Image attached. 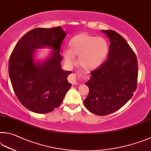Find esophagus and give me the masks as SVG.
Returning <instances> with one entry per match:
<instances>
[{
  "instance_id": "1",
  "label": "esophagus",
  "mask_w": 151,
  "mask_h": 151,
  "mask_svg": "<svg viewBox=\"0 0 151 151\" xmlns=\"http://www.w3.org/2000/svg\"><path fill=\"white\" fill-rule=\"evenodd\" d=\"M69 81L70 82L73 84V85H76V84L78 83L77 81V77H76V75L75 73H72L70 76V78H69Z\"/></svg>"
}]
</instances>
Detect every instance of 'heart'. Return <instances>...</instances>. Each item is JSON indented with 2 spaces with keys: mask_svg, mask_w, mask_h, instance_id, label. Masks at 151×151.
<instances>
[{
  "mask_svg": "<svg viewBox=\"0 0 151 151\" xmlns=\"http://www.w3.org/2000/svg\"><path fill=\"white\" fill-rule=\"evenodd\" d=\"M109 46L106 39L88 33H80L69 41V49H63L62 55L66 64L72 65L75 56L84 70H96L105 62L109 54Z\"/></svg>",
  "mask_w": 151,
  "mask_h": 151,
  "instance_id": "b5f03b06",
  "label": "heart"
}]
</instances>
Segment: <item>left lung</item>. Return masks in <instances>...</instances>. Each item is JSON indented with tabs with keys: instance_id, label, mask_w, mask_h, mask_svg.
Masks as SVG:
<instances>
[{
	"instance_id": "left-lung-1",
	"label": "left lung",
	"mask_w": 151,
	"mask_h": 151,
	"mask_svg": "<svg viewBox=\"0 0 151 151\" xmlns=\"http://www.w3.org/2000/svg\"><path fill=\"white\" fill-rule=\"evenodd\" d=\"M110 41L107 60L91 72L86 83L89 94L83 101L89 111L106 115L123 107L133 96L138 77L136 55L120 34L102 30Z\"/></svg>"
}]
</instances>
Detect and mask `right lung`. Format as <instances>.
<instances>
[{
  "instance_id": "right-lung-1",
  "label": "right lung",
  "mask_w": 151,
  "mask_h": 151,
  "mask_svg": "<svg viewBox=\"0 0 151 151\" xmlns=\"http://www.w3.org/2000/svg\"><path fill=\"white\" fill-rule=\"evenodd\" d=\"M66 32L62 26L35 28L25 34L16 44L9 60V73L15 94L31 111L47 113L62 104L71 87L70 71L61 66L60 46ZM52 50L44 60H37L36 49Z\"/></svg>"
}]
</instances>
